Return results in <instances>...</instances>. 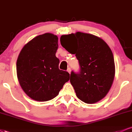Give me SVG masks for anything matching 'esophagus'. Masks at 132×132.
I'll return each instance as SVG.
<instances>
[{
  "mask_svg": "<svg viewBox=\"0 0 132 132\" xmlns=\"http://www.w3.org/2000/svg\"><path fill=\"white\" fill-rule=\"evenodd\" d=\"M67 71L68 72H69V74L71 73V68H68V69H67Z\"/></svg>",
  "mask_w": 132,
  "mask_h": 132,
  "instance_id": "obj_1",
  "label": "esophagus"
}]
</instances>
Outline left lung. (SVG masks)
<instances>
[{"label":"left lung","mask_w":132,"mask_h":132,"mask_svg":"<svg viewBox=\"0 0 132 132\" xmlns=\"http://www.w3.org/2000/svg\"><path fill=\"white\" fill-rule=\"evenodd\" d=\"M77 39V47L71 49L69 39ZM62 46L71 54H75L79 64V72L71 71V84L77 97L87 104H94L108 93L115 76V63L111 50L100 38L82 32L62 35Z\"/></svg>","instance_id":"obj_1"}]
</instances>
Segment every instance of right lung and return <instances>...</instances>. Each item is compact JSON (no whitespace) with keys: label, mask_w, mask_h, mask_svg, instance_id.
I'll return each instance as SVG.
<instances>
[{"label":"right lung","mask_w":132,"mask_h":132,"mask_svg":"<svg viewBox=\"0 0 132 132\" xmlns=\"http://www.w3.org/2000/svg\"><path fill=\"white\" fill-rule=\"evenodd\" d=\"M57 42V36L45 33L30 41L20 53L16 61L18 79L24 92L33 100L53 99L69 81V74L59 69Z\"/></svg>","instance_id":"obj_1"}]
</instances>
